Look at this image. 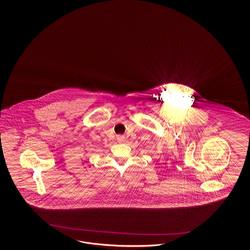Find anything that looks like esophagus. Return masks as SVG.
Returning <instances> with one entry per match:
<instances>
[{
	"label": "esophagus",
	"mask_w": 250,
	"mask_h": 250,
	"mask_svg": "<svg viewBox=\"0 0 250 250\" xmlns=\"http://www.w3.org/2000/svg\"><path fill=\"white\" fill-rule=\"evenodd\" d=\"M117 141L119 143H125V137L124 136H117Z\"/></svg>",
	"instance_id": "esophagus-1"
}]
</instances>
